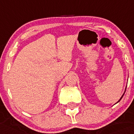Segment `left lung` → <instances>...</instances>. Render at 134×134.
Returning <instances> with one entry per match:
<instances>
[{
  "mask_svg": "<svg viewBox=\"0 0 134 134\" xmlns=\"http://www.w3.org/2000/svg\"><path fill=\"white\" fill-rule=\"evenodd\" d=\"M126 88H125V91H126ZM125 92H124V94H123V95H122V96H121V98H120V99H119V101H118V102H117V103L119 102V101H120V100H121V99H122V98H123V97L124 94H125Z\"/></svg>",
  "mask_w": 134,
  "mask_h": 134,
  "instance_id": "obj_1",
  "label": "left lung"
}]
</instances>
